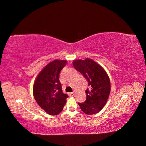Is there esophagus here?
<instances>
[{
    "instance_id": "obj_1",
    "label": "esophagus",
    "mask_w": 146,
    "mask_h": 146,
    "mask_svg": "<svg viewBox=\"0 0 146 146\" xmlns=\"http://www.w3.org/2000/svg\"><path fill=\"white\" fill-rule=\"evenodd\" d=\"M68 95L69 96H74V92H69L68 93Z\"/></svg>"
}]
</instances>
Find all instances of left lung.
Returning a JSON list of instances; mask_svg holds the SVG:
<instances>
[{
	"label": "left lung",
	"instance_id": "left-lung-1",
	"mask_svg": "<svg viewBox=\"0 0 146 146\" xmlns=\"http://www.w3.org/2000/svg\"><path fill=\"white\" fill-rule=\"evenodd\" d=\"M73 66L87 80L90 88L85 91L86 99L83 103H78L86 114H94L103 108L107 102L111 90L110 80L102 67L91 59L77 60Z\"/></svg>",
	"mask_w": 146,
	"mask_h": 146
}]
</instances>
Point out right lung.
<instances>
[{
	"label": "right lung",
	"mask_w": 146,
	"mask_h": 146,
	"mask_svg": "<svg viewBox=\"0 0 146 146\" xmlns=\"http://www.w3.org/2000/svg\"><path fill=\"white\" fill-rule=\"evenodd\" d=\"M67 61L56 60L46 65L38 74L33 88L38 104L50 115L62 111L68 95L63 92L59 80L61 70Z\"/></svg>",
	"instance_id": "add662e5"
}]
</instances>
